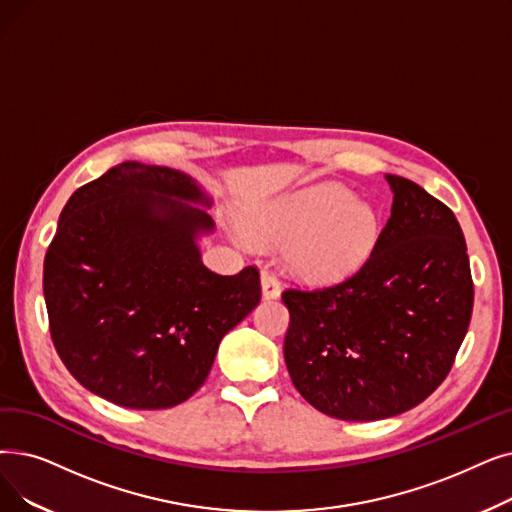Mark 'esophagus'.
Returning <instances> with one entry per match:
<instances>
[{
    "mask_svg": "<svg viewBox=\"0 0 512 512\" xmlns=\"http://www.w3.org/2000/svg\"><path fill=\"white\" fill-rule=\"evenodd\" d=\"M280 293H282V288H280V282L276 280V276L270 272H263L261 274V297L263 299H278Z\"/></svg>",
    "mask_w": 512,
    "mask_h": 512,
    "instance_id": "34e87169",
    "label": "esophagus"
}]
</instances>
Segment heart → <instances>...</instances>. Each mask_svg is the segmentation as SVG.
<instances>
[{
    "instance_id": "1",
    "label": "heart",
    "mask_w": 512,
    "mask_h": 512,
    "mask_svg": "<svg viewBox=\"0 0 512 512\" xmlns=\"http://www.w3.org/2000/svg\"><path fill=\"white\" fill-rule=\"evenodd\" d=\"M244 234L259 247H284V270L307 284L330 286L366 268L381 240L376 211L341 184H316L257 207Z\"/></svg>"
}]
</instances>
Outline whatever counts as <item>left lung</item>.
<instances>
[{
  "instance_id": "8db88e82",
  "label": "left lung",
  "mask_w": 512,
  "mask_h": 512,
  "mask_svg": "<svg viewBox=\"0 0 512 512\" xmlns=\"http://www.w3.org/2000/svg\"><path fill=\"white\" fill-rule=\"evenodd\" d=\"M391 217L362 272L324 291H284V362L316 410L381 420L427 399L469 330L473 280L454 213L385 173Z\"/></svg>"
}]
</instances>
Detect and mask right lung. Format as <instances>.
Masks as SVG:
<instances>
[{"instance_id": "add662e5", "label": "right lung", "mask_w": 512, "mask_h": 512, "mask_svg": "<svg viewBox=\"0 0 512 512\" xmlns=\"http://www.w3.org/2000/svg\"><path fill=\"white\" fill-rule=\"evenodd\" d=\"M211 207L188 173L138 161L64 205L43 297L54 347L85 389L133 410L182 404L205 383L221 339L259 305L255 268H205Z\"/></svg>"}]
</instances>
